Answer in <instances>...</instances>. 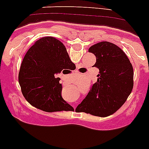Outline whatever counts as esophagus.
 Here are the masks:
<instances>
[{"instance_id":"34e87169","label":"esophagus","mask_w":149,"mask_h":149,"mask_svg":"<svg viewBox=\"0 0 149 149\" xmlns=\"http://www.w3.org/2000/svg\"><path fill=\"white\" fill-rule=\"evenodd\" d=\"M74 108H75V107H74Z\"/></svg>"}]
</instances>
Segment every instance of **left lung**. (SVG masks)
Listing matches in <instances>:
<instances>
[{
	"label": "left lung",
	"instance_id": "obj_1",
	"mask_svg": "<svg viewBox=\"0 0 149 149\" xmlns=\"http://www.w3.org/2000/svg\"><path fill=\"white\" fill-rule=\"evenodd\" d=\"M88 52L96 56L94 66L100 73L76 111L101 117L110 116L121 108L132 91L133 67L125 53L113 43H97Z\"/></svg>",
	"mask_w": 149,
	"mask_h": 149
}]
</instances>
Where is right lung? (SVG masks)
I'll use <instances>...</instances> for the list:
<instances>
[{
	"label": "right lung",
	"mask_w": 149,
	"mask_h": 149,
	"mask_svg": "<svg viewBox=\"0 0 149 149\" xmlns=\"http://www.w3.org/2000/svg\"><path fill=\"white\" fill-rule=\"evenodd\" d=\"M76 65L66 47L53 37H44L35 42L24 57L18 81L21 92L33 106L46 112L73 109L61 97L62 86L56 75L70 72Z\"/></svg>",
	"instance_id": "right-lung-1"
}]
</instances>
